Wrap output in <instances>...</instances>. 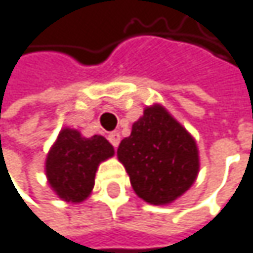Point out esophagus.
Masks as SVG:
<instances>
[{"label":"esophagus","mask_w":253,"mask_h":253,"mask_svg":"<svg viewBox=\"0 0 253 253\" xmlns=\"http://www.w3.org/2000/svg\"><path fill=\"white\" fill-rule=\"evenodd\" d=\"M108 140H110V143H111L114 148H117V146H119V143H121V134L117 132V131L110 132V134H108Z\"/></svg>","instance_id":"esophagus-1"}]
</instances>
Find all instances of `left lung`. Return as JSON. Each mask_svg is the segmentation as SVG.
<instances>
[{
	"mask_svg": "<svg viewBox=\"0 0 253 253\" xmlns=\"http://www.w3.org/2000/svg\"><path fill=\"white\" fill-rule=\"evenodd\" d=\"M117 157L132 189L151 205L171 203L186 192L200 167L195 140L160 105L143 111L117 148Z\"/></svg>",
	"mask_w": 253,
	"mask_h": 253,
	"instance_id": "8db88e82",
	"label": "left lung"
}]
</instances>
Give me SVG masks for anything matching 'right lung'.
Wrapping results in <instances>:
<instances>
[{"label":"right lung","mask_w":253,"mask_h":253,"mask_svg":"<svg viewBox=\"0 0 253 253\" xmlns=\"http://www.w3.org/2000/svg\"><path fill=\"white\" fill-rule=\"evenodd\" d=\"M114 154L111 143L102 136L85 139L76 129L59 132L45 162V172L53 191L62 200L79 203L90 195L100 162Z\"/></svg>","instance_id":"add662e5"}]
</instances>
